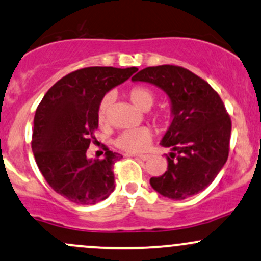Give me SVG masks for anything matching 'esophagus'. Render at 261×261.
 <instances>
[{"instance_id":"esophagus-1","label":"esophagus","mask_w":261,"mask_h":261,"mask_svg":"<svg viewBox=\"0 0 261 261\" xmlns=\"http://www.w3.org/2000/svg\"><path fill=\"white\" fill-rule=\"evenodd\" d=\"M134 157L137 160H142V161H147V160L150 159V154H136V156Z\"/></svg>"}]
</instances>
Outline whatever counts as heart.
Returning a JSON list of instances; mask_svg holds the SVG:
<instances>
[{
    "label": "heart",
    "mask_w": 261,
    "mask_h": 261,
    "mask_svg": "<svg viewBox=\"0 0 261 261\" xmlns=\"http://www.w3.org/2000/svg\"><path fill=\"white\" fill-rule=\"evenodd\" d=\"M128 98L130 101L140 110H148L154 102V94L152 90L146 87H135L128 91ZM111 96L105 95L100 101L98 116L100 121L105 119L107 111L110 104ZM160 119H163L162 115L159 116ZM151 140V133L146 127H136L131 130H126L120 134L115 139V145L121 150L127 151V152H141L147 147L148 142Z\"/></svg>",
    "instance_id": "1"
}]
</instances>
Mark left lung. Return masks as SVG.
Wrapping results in <instances>:
<instances>
[{"mask_svg": "<svg viewBox=\"0 0 261 261\" xmlns=\"http://www.w3.org/2000/svg\"><path fill=\"white\" fill-rule=\"evenodd\" d=\"M133 82L160 88L170 99L172 122L160 145L170 147L167 171L150 179L166 198L181 200L207 188L227 162L231 121L214 89L176 65L140 70Z\"/></svg>", "mask_w": 261, "mask_h": 261, "instance_id": "obj_1", "label": "left lung"}]
</instances>
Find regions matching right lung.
I'll list each match as a JSON object with an SVG mask.
<instances>
[{
  "label": "right lung",
  "instance_id": "right-lung-1",
  "mask_svg": "<svg viewBox=\"0 0 261 261\" xmlns=\"http://www.w3.org/2000/svg\"><path fill=\"white\" fill-rule=\"evenodd\" d=\"M139 70L135 67H90L56 83L34 115L32 151L48 185L76 204L90 205L114 192L113 166L121 154L105 147L104 159H88L98 128L100 101Z\"/></svg>",
  "mask_w": 261,
  "mask_h": 261
}]
</instances>
